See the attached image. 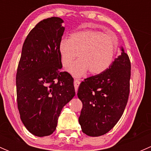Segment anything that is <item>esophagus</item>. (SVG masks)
I'll list each match as a JSON object with an SVG mask.
<instances>
[{
  "label": "esophagus",
  "instance_id": "1",
  "mask_svg": "<svg viewBox=\"0 0 151 151\" xmlns=\"http://www.w3.org/2000/svg\"><path fill=\"white\" fill-rule=\"evenodd\" d=\"M80 84V81L79 80H74V88H75L76 92H77V89H78L79 85Z\"/></svg>",
  "mask_w": 151,
  "mask_h": 151
}]
</instances>
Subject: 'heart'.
Masks as SVG:
<instances>
[{"label":"heart","instance_id":"1","mask_svg":"<svg viewBox=\"0 0 151 151\" xmlns=\"http://www.w3.org/2000/svg\"><path fill=\"white\" fill-rule=\"evenodd\" d=\"M118 45L115 35L87 29L73 32L68 39H62L58 44V53L64 68L70 66L78 55L79 60L68 69L74 77H81L89 71L93 75H99L112 64Z\"/></svg>","mask_w":151,"mask_h":151}]
</instances>
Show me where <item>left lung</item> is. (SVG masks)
Here are the masks:
<instances>
[{"label": "left lung", "instance_id": "8db88e82", "mask_svg": "<svg viewBox=\"0 0 151 151\" xmlns=\"http://www.w3.org/2000/svg\"><path fill=\"white\" fill-rule=\"evenodd\" d=\"M111 66L99 75L85 79L77 96L83 103L79 123L91 137L104 135L122 116L129 95L131 63L123 47Z\"/></svg>", "mask_w": 151, "mask_h": 151}]
</instances>
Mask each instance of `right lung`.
Here are the masks:
<instances>
[{
    "instance_id": "obj_1",
    "label": "right lung",
    "mask_w": 151,
    "mask_h": 151,
    "mask_svg": "<svg viewBox=\"0 0 151 151\" xmlns=\"http://www.w3.org/2000/svg\"><path fill=\"white\" fill-rule=\"evenodd\" d=\"M60 17L43 19L25 39L16 76L22 122L36 137L52 134L63 106L75 96L74 79L62 68L58 44L65 28Z\"/></svg>"
}]
</instances>
